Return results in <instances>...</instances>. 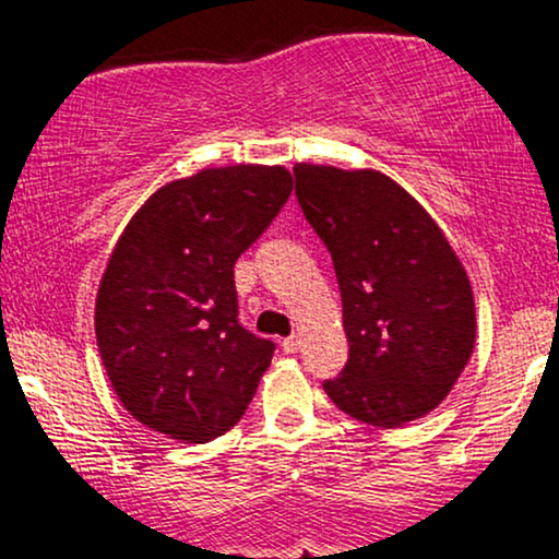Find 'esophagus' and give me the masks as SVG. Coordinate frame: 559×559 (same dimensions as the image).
<instances>
[{
  "label": "esophagus",
  "instance_id": "34e87169",
  "mask_svg": "<svg viewBox=\"0 0 559 559\" xmlns=\"http://www.w3.org/2000/svg\"><path fill=\"white\" fill-rule=\"evenodd\" d=\"M281 346H284L286 355H294V352L299 349V336H288V338H284V342H281Z\"/></svg>",
  "mask_w": 559,
  "mask_h": 559
}]
</instances>
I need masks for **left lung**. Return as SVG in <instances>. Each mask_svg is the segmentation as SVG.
<instances>
[{"instance_id":"1","label":"left lung","mask_w":559,"mask_h":559,"mask_svg":"<svg viewBox=\"0 0 559 559\" xmlns=\"http://www.w3.org/2000/svg\"><path fill=\"white\" fill-rule=\"evenodd\" d=\"M297 199L329 247L342 288L349 360L325 394L378 428L444 402L476 344L467 273L431 215L378 170L299 163Z\"/></svg>"}]
</instances>
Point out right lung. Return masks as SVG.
I'll list each match as a JSON object with an SVG mask.
<instances>
[{"mask_svg": "<svg viewBox=\"0 0 559 559\" xmlns=\"http://www.w3.org/2000/svg\"><path fill=\"white\" fill-rule=\"evenodd\" d=\"M292 194L281 165L204 168L131 217L96 294V346L123 407L204 444L241 420L275 344L239 323L234 265Z\"/></svg>", "mask_w": 559, "mask_h": 559, "instance_id": "obj_1", "label": "right lung"}]
</instances>
